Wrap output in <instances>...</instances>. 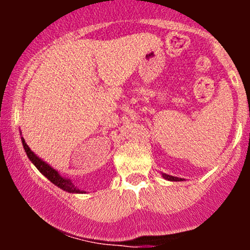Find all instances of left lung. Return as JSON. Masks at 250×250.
Wrapping results in <instances>:
<instances>
[{
  "mask_svg": "<svg viewBox=\"0 0 250 250\" xmlns=\"http://www.w3.org/2000/svg\"><path fill=\"white\" fill-rule=\"evenodd\" d=\"M162 177H163V179L168 180V181H177V182H179V181H183V180H185V179H181V177L171 176V175H168V174H163V173H162Z\"/></svg>",
  "mask_w": 250,
  "mask_h": 250,
  "instance_id": "left-lung-1",
  "label": "left lung"
}]
</instances>
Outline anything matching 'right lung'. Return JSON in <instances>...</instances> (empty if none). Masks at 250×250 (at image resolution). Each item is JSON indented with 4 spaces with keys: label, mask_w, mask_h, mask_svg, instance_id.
<instances>
[{
    "label": "right lung",
    "mask_w": 250,
    "mask_h": 250,
    "mask_svg": "<svg viewBox=\"0 0 250 250\" xmlns=\"http://www.w3.org/2000/svg\"><path fill=\"white\" fill-rule=\"evenodd\" d=\"M21 140H22V145H23L24 151L25 154H27L28 159H29L30 161L33 162V165L39 169L40 173L44 175V176L47 177L51 183H54V185L57 186V187L61 188L62 190L68 191V193H71V194L85 193L84 190H80V189L74 185V182L70 179H68V177L65 176H62V175L60 174L55 168H53L50 165H48L47 162L43 161L42 159H40V157L37 156V155L34 153L29 147H28V145L25 143L24 139L22 136H21Z\"/></svg>",
    "instance_id": "add662e5"
}]
</instances>
